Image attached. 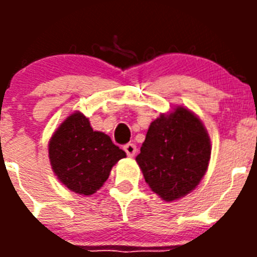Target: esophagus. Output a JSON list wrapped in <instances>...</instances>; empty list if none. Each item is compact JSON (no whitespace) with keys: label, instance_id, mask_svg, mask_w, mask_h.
<instances>
[{"label":"esophagus","instance_id":"34e87169","mask_svg":"<svg viewBox=\"0 0 257 257\" xmlns=\"http://www.w3.org/2000/svg\"><path fill=\"white\" fill-rule=\"evenodd\" d=\"M123 151L126 152V154L128 157H134V156H135V153H136V151H138V149H136L135 144H133V143H127L126 145H123Z\"/></svg>","mask_w":257,"mask_h":257}]
</instances>
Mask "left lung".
Segmentation results:
<instances>
[{
	"instance_id": "8db88e82",
	"label": "left lung",
	"mask_w": 257,
	"mask_h": 257,
	"mask_svg": "<svg viewBox=\"0 0 257 257\" xmlns=\"http://www.w3.org/2000/svg\"><path fill=\"white\" fill-rule=\"evenodd\" d=\"M210 157V138L201 119L178 106L152 122L136 162L151 189L171 202L198 185Z\"/></svg>"
}]
</instances>
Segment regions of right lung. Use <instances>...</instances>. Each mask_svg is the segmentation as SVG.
<instances>
[{"label": "right lung", "mask_w": 257, "mask_h": 257, "mask_svg": "<svg viewBox=\"0 0 257 257\" xmlns=\"http://www.w3.org/2000/svg\"><path fill=\"white\" fill-rule=\"evenodd\" d=\"M52 170L69 190L94 194L109 178L113 166L126 157L108 135L94 131L82 113L70 114L49 143Z\"/></svg>", "instance_id": "obj_1"}]
</instances>
